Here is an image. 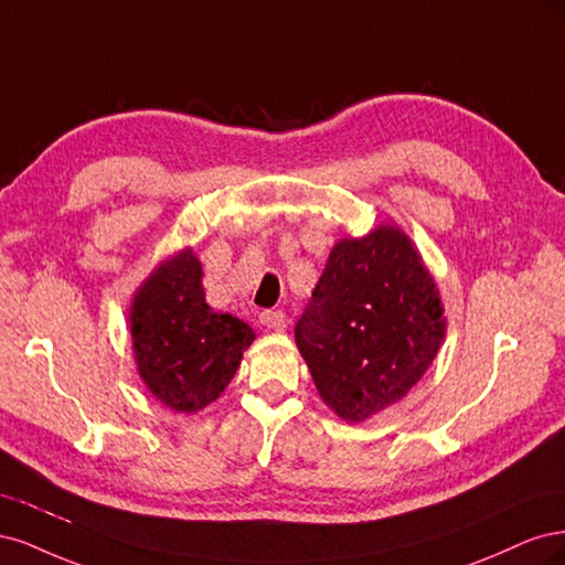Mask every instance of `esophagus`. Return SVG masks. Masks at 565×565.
Returning a JSON list of instances; mask_svg holds the SVG:
<instances>
[{"mask_svg": "<svg viewBox=\"0 0 565 565\" xmlns=\"http://www.w3.org/2000/svg\"><path fill=\"white\" fill-rule=\"evenodd\" d=\"M259 322L268 330H282L285 328V313L282 311H262Z\"/></svg>", "mask_w": 565, "mask_h": 565, "instance_id": "34e87169", "label": "esophagus"}]
</instances>
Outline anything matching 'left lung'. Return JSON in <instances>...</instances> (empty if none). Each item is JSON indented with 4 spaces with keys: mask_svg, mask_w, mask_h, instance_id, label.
I'll return each instance as SVG.
<instances>
[{
    "mask_svg": "<svg viewBox=\"0 0 565 565\" xmlns=\"http://www.w3.org/2000/svg\"><path fill=\"white\" fill-rule=\"evenodd\" d=\"M443 337L436 282L396 226L339 241L295 328L320 398L347 422L405 398Z\"/></svg>",
    "mask_w": 565,
    "mask_h": 565,
    "instance_id": "left-lung-1",
    "label": "left lung"
}]
</instances>
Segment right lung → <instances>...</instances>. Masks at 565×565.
<instances>
[{"instance_id": "add662e5", "label": "right lung", "mask_w": 565, "mask_h": 565, "mask_svg": "<svg viewBox=\"0 0 565 565\" xmlns=\"http://www.w3.org/2000/svg\"><path fill=\"white\" fill-rule=\"evenodd\" d=\"M129 324L143 384L185 415L221 396L254 341L247 322L204 301L202 264L191 247L150 273L134 295Z\"/></svg>"}]
</instances>
